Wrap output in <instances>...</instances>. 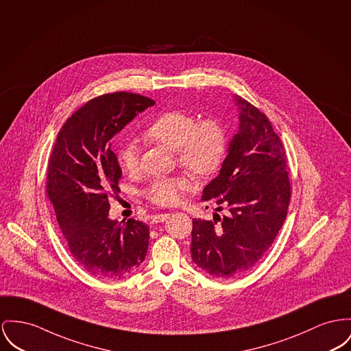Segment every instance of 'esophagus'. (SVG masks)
Segmentation results:
<instances>
[{"mask_svg":"<svg viewBox=\"0 0 351 351\" xmlns=\"http://www.w3.org/2000/svg\"><path fill=\"white\" fill-rule=\"evenodd\" d=\"M169 213H162V214H157V215H154L153 217V223H161V222H165L167 218H169Z\"/></svg>","mask_w":351,"mask_h":351,"instance_id":"esophagus-1","label":"esophagus"}]
</instances>
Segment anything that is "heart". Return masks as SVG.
I'll list each match as a JSON object with an SVG mask.
<instances>
[{
	"mask_svg": "<svg viewBox=\"0 0 351 351\" xmlns=\"http://www.w3.org/2000/svg\"><path fill=\"white\" fill-rule=\"evenodd\" d=\"M145 138L177 153L178 164L194 180H204L214 174L223 162L228 152V136L222 123L215 118L197 117L182 110H169L154 118L143 133ZM138 146L129 141L117 153L118 164L126 173H134L140 162ZM190 182L180 177H160L150 181L143 190L145 197L161 206L180 204Z\"/></svg>",
	"mask_w": 351,
	"mask_h": 351,
	"instance_id": "1",
	"label": "heart"
}]
</instances>
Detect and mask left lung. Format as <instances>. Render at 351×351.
Wrapping results in <instances>:
<instances>
[{
	"instance_id": "left-lung-1",
	"label": "left lung",
	"mask_w": 351,
	"mask_h": 351,
	"mask_svg": "<svg viewBox=\"0 0 351 351\" xmlns=\"http://www.w3.org/2000/svg\"><path fill=\"white\" fill-rule=\"evenodd\" d=\"M239 128L219 174L204 189L202 202L226 210L213 221L193 219V262L214 277L252 270L267 252L287 215L291 186L286 154L270 121L239 95Z\"/></svg>"
}]
</instances>
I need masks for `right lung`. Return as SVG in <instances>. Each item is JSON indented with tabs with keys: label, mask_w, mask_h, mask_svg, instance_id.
<instances>
[{
	"label": "right lung",
	"mask_w": 351,
	"mask_h": 351,
	"mask_svg": "<svg viewBox=\"0 0 351 351\" xmlns=\"http://www.w3.org/2000/svg\"><path fill=\"white\" fill-rule=\"evenodd\" d=\"M154 104L126 92L95 97L66 119L49 158L47 197L71 257L99 278L128 276L147 253L146 223L109 218V195L122 177L110 140Z\"/></svg>",
	"instance_id": "obj_1"
}]
</instances>
